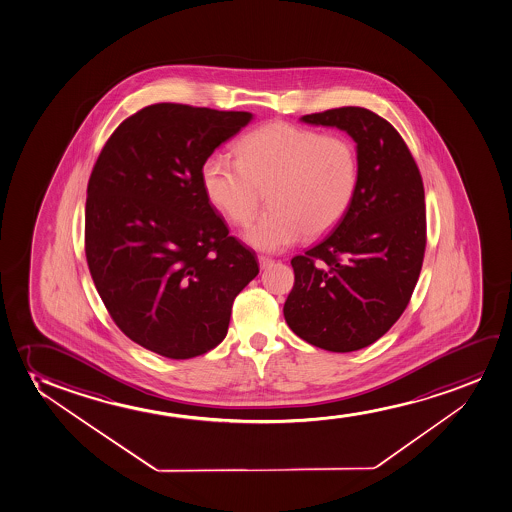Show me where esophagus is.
<instances>
[{
	"mask_svg": "<svg viewBox=\"0 0 512 512\" xmlns=\"http://www.w3.org/2000/svg\"><path fill=\"white\" fill-rule=\"evenodd\" d=\"M274 260L269 259V257H264V255H259V266L260 269H267L269 266H273Z\"/></svg>",
	"mask_w": 512,
	"mask_h": 512,
	"instance_id": "1",
	"label": "esophagus"
}]
</instances>
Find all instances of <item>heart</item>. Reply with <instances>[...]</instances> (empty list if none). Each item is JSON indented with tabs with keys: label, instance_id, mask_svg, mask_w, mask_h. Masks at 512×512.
Returning a JSON list of instances; mask_svg holds the SVG:
<instances>
[{
	"label": "heart",
	"instance_id": "heart-1",
	"mask_svg": "<svg viewBox=\"0 0 512 512\" xmlns=\"http://www.w3.org/2000/svg\"><path fill=\"white\" fill-rule=\"evenodd\" d=\"M238 158L212 153L201 163V187L234 226H243L266 191L269 206L245 231L250 245L276 252L339 226L359 184L354 142L288 121H273L239 140Z\"/></svg>",
	"mask_w": 512,
	"mask_h": 512
}]
</instances>
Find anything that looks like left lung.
I'll list each match as a JSON object with an SVG mask.
<instances>
[{"label":"left lung","mask_w":512,"mask_h":512,"mask_svg":"<svg viewBox=\"0 0 512 512\" xmlns=\"http://www.w3.org/2000/svg\"><path fill=\"white\" fill-rule=\"evenodd\" d=\"M302 121L356 140L359 184L339 226L293 257L283 312L312 346L358 351L389 332L412 299L427 243L424 182L398 130L370 109L337 107Z\"/></svg>","instance_id":"1"}]
</instances>
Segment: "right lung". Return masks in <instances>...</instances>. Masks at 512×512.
Returning <instances> with one entry per match:
<instances>
[{"mask_svg": "<svg viewBox=\"0 0 512 512\" xmlns=\"http://www.w3.org/2000/svg\"><path fill=\"white\" fill-rule=\"evenodd\" d=\"M253 114L161 102L123 121L88 180L85 255L109 316L172 359L224 340L234 299L257 274L201 187V163Z\"/></svg>", "mask_w": 512, "mask_h": 512, "instance_id": "obj_1", "label": "right lung"}]
</instances>
